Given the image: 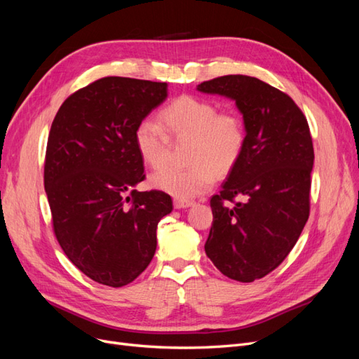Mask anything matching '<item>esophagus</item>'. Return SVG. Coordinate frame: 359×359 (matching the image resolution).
Masks as SVG:
<instances>
[{"mask_svg": "<svg viewBox=\"0 0 359 359\" xmlns=\"http://www.w3.org/2000/svg\"><path fill=\"white\" fill-rule=\"evenodd\" d=\"M173 205H175L177 210H184V208H189V206H191L193 202L186 201V199H175L173 201Z\"/></svg>", "mask_w": 359, "mask_h": 359, "instance_id": "esophagus-1", "label": "esophagus"}]
</instances>
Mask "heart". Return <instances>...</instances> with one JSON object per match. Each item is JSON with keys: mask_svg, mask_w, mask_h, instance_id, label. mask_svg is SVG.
<instances>
[{"mask_svg": "<svg viewBox=\"0 0 359 359\" xmlns=\"http://www.w3.org/2000/svg\"><path fill=\"white\" fill-rule=\"evenodd\" d=\"M165 130L144 119L135 130V147L149 168L165 165L169 137L191 139L190 168L166 166L151 175V186L178 199H191L210 190L215 170L229 172L240 158L245 130L241 118L232 112H219L217 106L198 97L182 95L160 114Z\"/></svg>", "mask_w": 359, "mask_h": 359, "instance_id": "b5f03b06", "label": "heart"}]
</instances>
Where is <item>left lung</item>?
Instances as JSON below:
<instances>
[{"label":"left lung","mask_w":359,"mask_h":359,"mask_svg":"<svg viewBox=\"0 0 359 359\" xmlns=\"http://www.w3.org/2000/svg\"><path fill=\"white\" fill-rule=\"evenodd\" d=\"M196 90L233 100L243 115L244 149L211 198L205 253L222 274L250 283L283 262L309 220L310 128L287 94L252 76H222ZM236 196L243 201L232 205Z\"/></svg>","instance_id":"left-lung-1"}]
</instances>
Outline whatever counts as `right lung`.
<instances>
[{
    "label": "right lung",
    "instance_id": "right-lung-1",
    "mask_svg": "<svg viewBox=\"0 0 359 359\" xmlns=\"http://www.w3.org/2000/svg\"><path fill=\"white\" fill-rule=\"evenodd\" d=\"M168 99L166 82L109 76L76 91L53 119L45 190L62 252L85 276L121 287L142 273L157 248L169 194L137 191L144 161L135 130Z\"/></svg>",
    "mask_w": 359,
    "mask_h": 359
}]
</instances>
